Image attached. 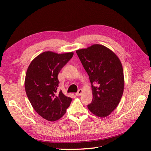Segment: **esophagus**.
I'll list each match as a JSON object with an SVG mask.
<instances>
[{
	"label": "esophagus",
	"instance_id": "esophagus-1",
	"mask_svg": "<svg viewBox=\"0 0 151 151\" xmlns=\"http://www.w3.org/2000/svg\"><path fill=\"white\" fill-rule=\"evenodd\" d=\"M82 92H83L82 89H78V92L76 93V96H80V95H82Z\"/></svg>",
	"mask_w": 151,
	"mask_h": 151
}]
</instances>
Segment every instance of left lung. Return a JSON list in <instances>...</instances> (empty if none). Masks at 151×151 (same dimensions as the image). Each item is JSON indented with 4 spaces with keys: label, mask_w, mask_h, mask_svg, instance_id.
Segmentation results:
<instances>
[{
    "label": "left lung",
    "mask_w": 151,
    "mask_h": 151,
    "mask_svg": "<svg viewBox=\"0 0 151 151\" xmlns=\"http://www.w3.org/2000/svg\"><path fill=\"white\" fill-rule=\"evenodd\" d=\"M91 84L93 100L89 110L99 117L108 116L117 108L124 91L123 66L106 47L94 44L76 50Z\"/></svg>",
    "instance_id": "8db88e82"
}]
</instances>
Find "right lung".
Listing matches in <instances>:
<instances>
[{
    "label": "right lung",
    "mask_w": 151,
    "mask_h": 151,
    "mask_svg": "<svg viewBox=\"0 0 151 151\" xmlns=\"http://www.w3.org/2000/svg\"><path fill=\"white\" fill-rule=\"evenodd\" d=\"M73 54L46 51L35 58L28 67L24 81L27 95L35 111L47 121L60 119L71 102V98L57 89L58 75Z\"/></svg>",
    "instance_id": "right-lung-1"
}]
</instances>
